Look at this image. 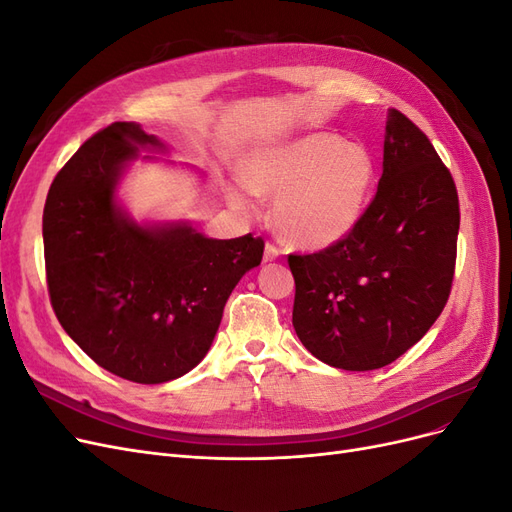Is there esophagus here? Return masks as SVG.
<instances>
[{
	"mask_svg": "<svg viewBox=\"0 0 512 512\" xmlns=\"http://www.w3.org/2000/svg\"><path fill=\"white\" fill-rule=\"evenodd\" d=\"M280 247H275L273 243H267L265 245V262H273V260H277L280 258Z\"/></svg>",
	"mask_w": 512,
	"mask_h": 512,
	"instance_id": "esophagus-1",
	"label": "esophagus"
}]
</instances>
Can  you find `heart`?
I'll list each match as a JSON object with an SVG mask.
<instances>
[{"label": "heart", "mask_w": 512, "mask_h": 512, "mask_svg": "<svg viewBox=\"0 0 512 512\" xmlns=\"http://www.w3.org/2000/svg\"><path fill=\"white\" fill-rule=\"evenodd\" d=\"M243 181L228 192L232 205L252 213V192L271 196L277 232L303 250H324L361 222L376 166L365 147L331 132H314L256 151L243 166Z\"/></svg>", "instance_id": "obj_1"}]
</instances>
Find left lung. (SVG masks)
I'll use <instances>...</instances> for the list:
<instances>
[{
  "label": "left lung",
  "mask_w": 512,
  "mask_h": 512,
  "mask_svg": "<svg viewBox=\"0 0 512 512\" xmlns=\"http://www.w3.org/2000/svg\"><path fill=\"white\" fill-rule=\"evenodd\" d=\"M459 198L429 138L391 108L378 192L346 239L288 256L292 327L316 359L369 371L393 363L438 320L457 258Z\"/></svg>",
  "instance_id": "left-lung-1"
}]
</instances>
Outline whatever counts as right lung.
<instances>
[{"label":"right lung","mask_w":512,"mask_h":512,"mask_svg":"<svg viewBox=\"0 0 512 512\" xmlns=\"http://www.w3.org/2000/svg\"><path fill=\"white\" fill-rule=\"evenodd\" d=\"M141 149L166 145L115 121L59 170L42 215L44 262L55 316L89 359L119 378L162 384L205 359L232 288L260 265L265 241L132 220L117 185Z\"/></svg>","instance_id":"add662e5"}]
</instances>
